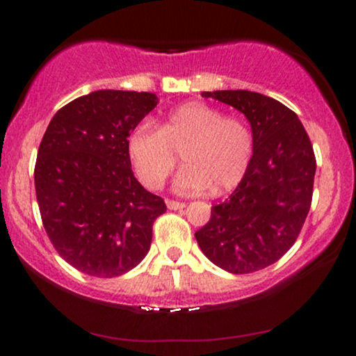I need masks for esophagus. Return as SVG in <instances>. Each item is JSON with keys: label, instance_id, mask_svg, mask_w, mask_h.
Segmentation results:
<instances>
[{"label": "esophagus", "instance_id": "obj_1", "mask_svg": "<svg viewBox=\"0 0 356 356\" xmlns=\"http://www.w3.org/2000/svg\"><path fill=\"white\" fill-rule=\"evenodd\" d=\"M184 206H186L184 202L172 201V199H168V201H167V207L170 209V211H181V209H184Z\"/></svg>", "mask_w": 356, "mask_h": 356}]
</instances>
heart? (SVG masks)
Segmentation results:
<instances>
[{
  "label": "heart",
  "instance_id": "obj_1",
  "mask_svg": "<svg viewBox=\"0 0 356 356\" xmlns=\"http://www.w3.org/2000/svg\"><path fill=\"white\" fill-rule=\"evenodd\" d=\"M126 149L138 178L162 188L181 155L184 168L175 179L179 193L220 194L235 189L250 168L254 138L248 123L216 106L189 102L173 108L160 128L140 121L129 131Z\"/></svg>",
  "mask_w": 356,
  "mask_h": 356
}]
</instances>
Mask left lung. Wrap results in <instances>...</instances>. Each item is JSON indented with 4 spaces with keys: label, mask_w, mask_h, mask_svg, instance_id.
Wrapping results in <instances>:
<instances>
[{
    "label": "left lung",
    "mask_w": 356,
    "mask_h": 356,
    "mask_svg": "<svg viewBox=\"0 0 356 356\" xmlns=\"http://www.w3.org/2000/svg\"><path fill=\"white\" fill-rule=\"evenodd\" d=\"M241 111L251 124L254 152L250 168L211 220L194 233L209 261L251 274L274 264L293 246L313 199L316 159L295 111L251 90L202 92Z\"/></svg>",
    "instance_id": "left-lung-1"
}]
</instances>
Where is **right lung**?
Wrapping results in <instances>:
<instances>
[{
	"label": "right lung",
	"instance_id": "add662e5",
	"mask_svg": "<svg viewBox=\"0 0 356 356\" xmlns=\"http://www.w3.org/2000/svg\"><path fill=\"white\" fill-rule=\"evenodd\" d=\"M157 104L150 92L95 90L58 110L43 134L33 172L43 227L58 254L87 275L134 269L167 211L136 179L126 149Z\"/></svg>",
	"mask_w": 356,
	"mask_h": 356
}]
</instances>
